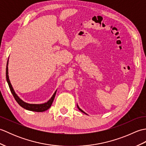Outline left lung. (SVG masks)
Returning <instances> with one entry per match:
<instances>
[{
    "mask_svg": "<svg viewBox=\"0 0 146 146\" xmlns=\"http://www.w3.org/2000/svg\"><path fill=\"white\" fill-rule=\"evenodd\" d=\"M77 107H78V109H79V110H80V111H82V112H83V113H85V112H84V111H83V110H82V109H80V107H79L78 106V105H77Z\"/></svg>",
    "mask_w": 146,
    "mask_h": 146,
    "instance_id": "8db88e82",
    "label": "left lung"
}]
</instances>
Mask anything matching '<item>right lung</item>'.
Returning a JSON list of instances; mask_svg holds the SVG:
<instances>
[{"label": "right lung", "instance_id": "obj_1", "mask_svg": "<svg viewBox=\"0 0 146 146\" xmlns=\"http://www.w3.org/2000/svg\"><path fill=\"white\" fill-rule=\"evenodd\" d=\"M8 61L7 63V66H6V80H7V82L8 83V85L9 86V88H10V90L12 93V95L14 97L15 101H16L18 104L21 106L22 107H23L24 108H25L26 110H31V111H38V112H41V111H44L47 110L48 108H50L51 106V105L53 102V100L55 97L56 95V91L55 92L54 95H52V97L51 98L50 100H49L48 102L46 103H44L43 104H27L26 102H23V100L19 98L18 96L15 94V92L14 91V89L12 88V86L11 84L10 80L9 79V75H8Z\"/></svg>", "mask_w": 146, "mask_h": 146}]
</instances>
